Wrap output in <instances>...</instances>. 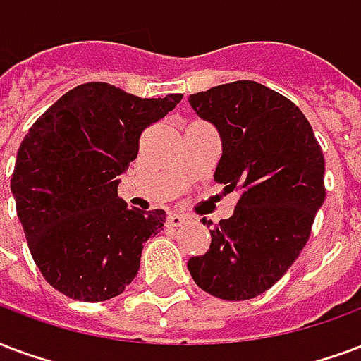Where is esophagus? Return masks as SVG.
<instances>
[{
  "mask_svg": "<svg viewBox=\"0 0 361 361\" xmlns=\"http://www.w3.org/2000/svg\"><path fill=\"white\" fill-rule=\"evenodd\" d=\"M184 222H186V216H184V215H169V216H167V224H169V226H183Z\"/></svg>",
  "mask_w": 361,
  "mask_h": 361,
  "instance_id": "obj_1",
  "label": "esophagus"
}]
</instances>
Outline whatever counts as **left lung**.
<instances>
[{"mask_svg": "<svg viewBox=\"0 0 361 361\" xmlns=\"http://www.w3.org/2000/svg\"><path fill=\"white\" fill-rule=\"evenodd\" d=\"M188 102L221 137L215 180L242 192L234 215L213 226L207 253L192 257L188 270L213 297L253 299L280 280L310 238L325 200L324 152L305 114L257 81L216 85Z\"/></svg>", "mask_w": 361, "mask_h": 361, "instance_id": "8db88e82", "label": "left lung"}]
</instances>
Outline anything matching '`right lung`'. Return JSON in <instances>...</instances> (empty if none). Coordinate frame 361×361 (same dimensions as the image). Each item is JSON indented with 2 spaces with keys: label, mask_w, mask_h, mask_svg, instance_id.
<instances>
[{
  "label": "right lung",
  "mask_w": 361,
  "mask_h": 361,
  "mask_svg": "<svg viewBox=\"0 0 361 361\" xmlns=\"http://www.w3.org/2000/svg\"><path fill=\"white\" fill-rule=\"evenodd\" d=\"M183 94L140 99L102 81L78 85L42 114L16 154L11 192L34 262L66 297L100 302L123 293L165 211L127 207L119 175L140 133Z\"/></svg>",
  "instance_id": "add662e5"
}]
</instances>
